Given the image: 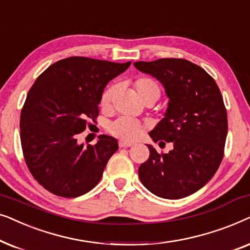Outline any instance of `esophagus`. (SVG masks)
Segmentation results:
<instances>
[{"mask_svg":"<svg viewBox=\"0 0 250 250\" xmlns=\"http://www.w3.org/2000/svg\"><path fill=\"white\" fill-rule=\"evenodd\" d=\"M119 146L121 148H129V146H133V143H129V142H125V141H119Z\"/></svg>","mask_w":250,"mask_h":250,"instance_id":"34e87169","label":"esophagus"}]
</instances>
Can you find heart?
Masks as SVG:
<instances>
[{"mask_svg": "<svg viewBox=\"0 0 250 250\" xmlns=\"http://www.w3.org/2000/svg\"><path fill=\"white\" fill-rule=\"evenodd\" d=\"M133 86H134L138 97L143 102L150 100L157 101L160 97V88L158 84L150 77L142 76L136 78L134 83H133ZM116 91H117L116 85H110V86H108L104 91L100 99V107L104 110L110 108ZM108 131L110 132L111 135H114L117 139H121L122 141L132 142L141 136L143 131H145V126L140 122L135 121V119L128 117H119L109 125Z\"/></svg>", "mask_w": 250, "mask_h": 250, "instance_id": "obj_1", "label": "heart"}]
</instances>
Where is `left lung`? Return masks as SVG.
Segmentation results:
<instances>
[{
  "label": "left lung",
  "instance_id": "1",
  "mask_svg": "<svg viewBox=\"0 0 250 250\" xmlns=\"http://www.w3.org/2000/svg\"><path fill=\"white\" fill-rule=\"evenodd\" d=\"M134 66L165 87L168 107L150 136L160 148L173 146L168 153H159L148 145L150 156L139 167L140 180L165 199L190 196L214 176L224 156L228 116L220 88L206 70L186 59L138 61Z\"/></svg>",
  "mask_w": 250,
  "mask_h": 250
}]
</instances>
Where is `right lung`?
I'll list each match as a JSON object with an SVG mask.
<instances>
[{
  "label": "right lung",
  "instance_id": "obj_1",
  "mask_svg": "<svg viewBox=\"0 0 250 250\" xmlns=\"http://www.w3.org/2000/svg\"><path fill=\"white\" fill-rule=\"evenodd\" d=\"M131 64L70 57L46 68L30 87L20 115V141L29 172L56 196L75 198L99 183L117 140L100 135L94 146L77 134L99 116L105 85Z\"/></svg>",
  "mask_w": 250,
  "mask_h": 250
}]
</instances>
